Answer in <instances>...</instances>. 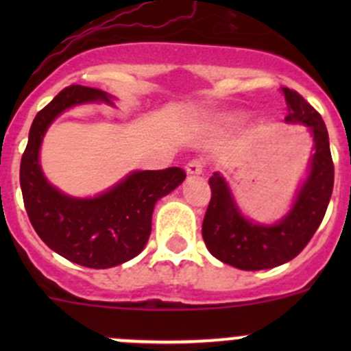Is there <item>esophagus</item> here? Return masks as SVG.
<instances>
[{"instance_id":"1","label":"esophagus","mask_w":351,"mask_h":351,"mask_svg":"<svg viewBox=\"0 0 351 351\" xmlns=\"http://www.w3.org/2000/svg\"><path fill=\"white\" fill-rule=\"evenodd\" d=\"M204 171V162L200 159H192V161L186 165V175L190 176H195V175H202Z\"/></svg>"}]
</instances>
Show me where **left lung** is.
Returning <instances> with one entry per match:
<instances>
[{
    "label": "left lung",
    "instance_id": "8db88e82",
    "mask_svg": "<svg viewBox=\"0 0 351 351\" xmlns=\"http://www.w3.org/2000/svg\"><path fill=\"white\" fill-rule=\"evenodd\" d=\"M284 95L289 105L285 120L304 123L311 130L316 149L309 176L289 214L277 224H254L239 212L219 173L208 180L212 197L202 224L205 246L222 263L239 270H265L293 260L319 228L332 193L335 165L324 120L297 91L284 88Z\"/></svg>",
    "mask_w": 351,
    "mask_h": 351
}]
</instances>
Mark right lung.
<instances>
[{
  "mask_svg": "<svg viewBox=\"0 0 351 351\" xmlns=\"http://www.w3.org/2000/svg\"><path fill=\"white\" fill-rule=\"evenodd\" d=\"M97 88L71 84L35 115L20 162V186L35 232L52 251L88 268H110L132 260L146 246L156 202L185 180L182 168L134 171L95 198H74L45 180L38 162L42 139L52 120L88 101L112 104Z\"/></svg>",
  "mask_w": 351,
  "mask_h": 351,
  "instance_id": "1",
  "label": "right lung"
}]
</instances>
